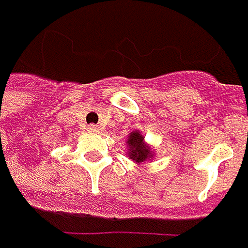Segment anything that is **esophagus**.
Segmentation results:
<instances>
[{"mask_svg": "<svg viewBox=\"0 0 248 248\" xmlns=\"http://www.w3.org/2000/svg\"><path fill=\"white\" fill-rule=\"evenodd\" d=\"M88 129H89V132H96L98 131V126L96 125H89Z\"/></svg>", "mask_w": 248, "mask_h": 248, "instance_id": "esophagus-1", "label": "esophagus"}]
</instances>
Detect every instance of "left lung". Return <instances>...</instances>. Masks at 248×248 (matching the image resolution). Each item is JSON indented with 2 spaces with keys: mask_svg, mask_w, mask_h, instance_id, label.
I'll return each instance as SVG.
<instances>
[{
  "mask_svg": "<svg viewBox=\"0 0 248 248\" xmlns=\"http://www.w3.org/2000/svg\"><path fill=\"white\" fill-rule=\"evenodd\" d=\"M128 156L129 159H132L137 164H142V162L149 160L150 157H153V152L150 149L149 144H146L144 137L141 135L140 131H134L129 134L128 137Z\"/></svg>",
  "mask_w": 248,
  "mask_h": 248,
  "instance_id": "obj_1",
  "label": "left lung"
}]
</instances>
